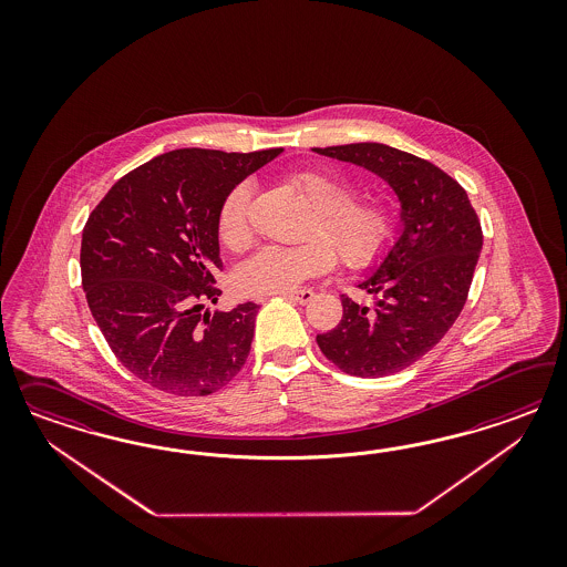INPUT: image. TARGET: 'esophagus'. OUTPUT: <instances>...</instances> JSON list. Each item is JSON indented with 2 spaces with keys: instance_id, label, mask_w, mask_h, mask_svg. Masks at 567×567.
I'll return each instance as SVG.
<instances>
[{
  "instance_id": "obj_1",
  "label": "esophagus",
  "mask_w": 567,
  "mask_h": 567,
  "mask_svg": "<svg viewBox=\"0 0 567 567\" xmlns=\"http://www.w3.org/2000/svg\"><path fill=\"white\" fill-rule=\"evenodd\" d=\"M287 299H291L295 303H299V306H306L309 303L311 299H313V291H309V289H299V291H287L282 292Z\"/></svg>"
}]
</instances>
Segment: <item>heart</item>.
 Here are the masks:
<instances>
[{
    "label": "heart",
    "mask_w": 567,
    "mask_h": 567,
    "mask_svg": "<svg viewBox=\"0 0 567 567\" xmlns=\"http://www.w3.org/2000/svg\"><path fill=\"white\" fill-rule=\"evenodd\" d=\"M292 187L313 209L308 243L297 247L268 245L245 259L237 270V287L249 295L291 291L311 276L324 275L336 251L347 268H365L382 258L399 230L391 199L378 193H358V183L328 168H301L289 176ZM251 185L237 183L224 195L216 214V230L224 247L240 251L251 240ZM321 240L318 241L317 239Z\"/></svg>",
    "instance_id": "b5f03b06"
}]
</instances>
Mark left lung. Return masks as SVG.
Segmentation results:
<instances>
[{
  "label": "left lung",
  "instance_id": "left-lung-1",
  "mask_svg": "<svg viewBox=\"0 0 567 567\" xmlns=\"http://www.w3.org/2000/svg\"><path fill=\"white\" fill-rule=\"evenodd\" d=\"M384 178L401 202L403 235L360 289L343 295V318L316 341L344 374L389 377L439 343L462 313L482 249V226L464 187L429 159L382 143L313 147Z\"/></svg>",
  "mask_w": 567,
  "mask_h": 567
}]
</instances>
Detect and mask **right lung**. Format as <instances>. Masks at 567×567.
Returning a JSON list of instances; mask_svg holds the SVG:
<instances>
[{
    "label": "right lung",
    "mask_w": 567,
    "mask_h": 567,
    "mask_svg": "<svg viewBox=\"0 0 567 567\" xmlns=\"http://www.w3.org/2000/svg\"><path fill=\"white\" fill-rule=\"evenodd\" d=\"M282 150H176L105 193L81 243L86 303L122 365L157 391L206 396L245 365L258 303L202 313L218 301L216 214L224 195Z\"/></svg>",
    "instance_id": "add662e5"
}]
</instances>
